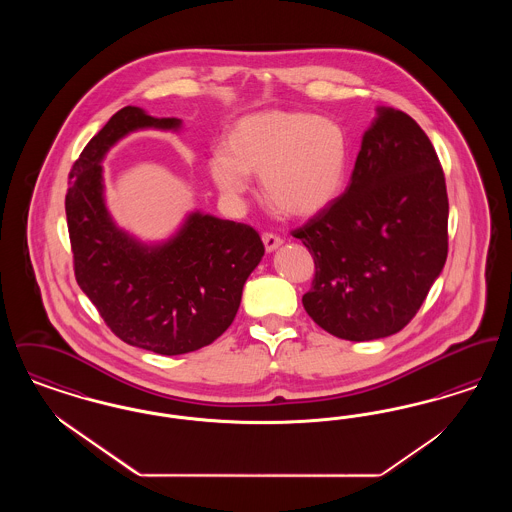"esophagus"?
<instances>
[{
  "mask_svg": "<svg viewBox=\"0 0 512 512\" xmlns=\"http://www.w3.org/2000/svg\"><path fill=\"white\" fill-rule=\"evenodd\" d=\"M263 244L267 251H274L278 245H282V238L278 234H272V232H265L263 234Z\"/></svg>",
  "mask_w": 512,
  "mask_h": 512,
  "instance_id": "34e87169",
  "label": "esophagus"
}]
</instances>
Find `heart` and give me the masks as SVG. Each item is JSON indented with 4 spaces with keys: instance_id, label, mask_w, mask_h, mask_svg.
I'll use <instances>...</instances> for the list:
<instances>
[{
    "instance_id": "1",
    "label": "heart",
    "mask_w": 512,
    "mask_h": 512,
    "mask_svg": "<svg viewBox=\"0 0 512 512\" xmlns=\"http://www.w3.org/2000/svg\"><path fill=\"white\" fill-rule=\"evenodd\" d=\"M349 163L338 122L303 111H263L236 122L209 159L222 194L238 197L259 174L268 203L288 217H311L341 194Z\"/></svg>"
}]
</instances>
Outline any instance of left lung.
Instances as JSON below:
<instances>
[{"label": "left lung", "instance_id": "1", "mask_svg": "<svg viewBox=\"0 0 512 512\" xmlns=\"http://www.w3.org/2000/svg\"><path fill=\"white\" fill-rule=\"evenodd\" d=\"M438 153L403 111L380 109L343 195L292 230L315 261L307 315L349 341L386 338L422 307L447 259Z\"/></svg>", "mask_w": 512, "mask_h": 512}]
</instances>
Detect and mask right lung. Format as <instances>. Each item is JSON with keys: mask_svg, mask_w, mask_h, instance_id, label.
<instances>
[{"mask_svg": "<svg viewBox=\"0 0 512 512\" xmlns=\"http://www.w3.org/2000/svg\"><path fill=\"white\" fill-rule=\"evenodd\" d=\"M178 124L122 107L74 161L65 195L78 286L119 340L159 355L190 353L222 336L265 253L253 226L211 215L194 213L174 240L153 249L115 228L101 195L103 153L130 130Z\"/></svg>", "mask_w": 512, "mask_h": 512, "instance_id": "right-lung-1", "label": "right lung"}]
</instances>
